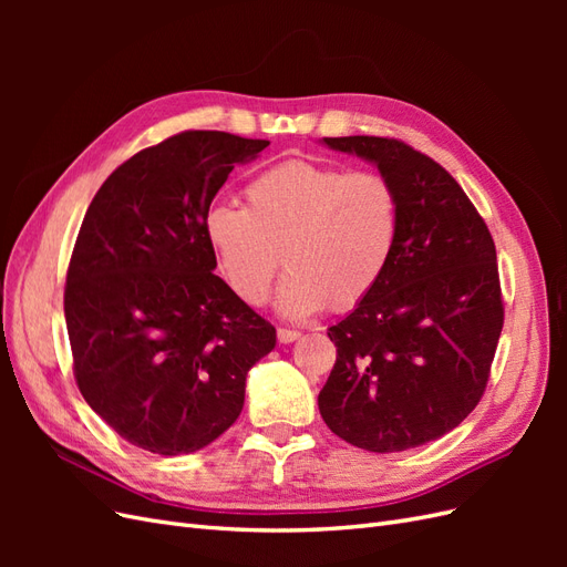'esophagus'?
<instances>
[{
    "label": "esophagus",
    "instance_id": "34e87169",
    "mask_svg": "<svg viewBox=\"0 0 567 567\" xmlns=\"http://www.w3.org/2000/svg\"><path fill=\"white\" fill-rule=\"evenodd\" d=\"M277 338H279V342H284V346H288V342H296V340L300 338V331L279 329V331H277Z\"/></svg>",
    "mask_w": 567,
    "mask_h": 567
}]
</instances>
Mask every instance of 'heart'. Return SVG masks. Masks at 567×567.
<instances>
[{"mask_svg":"<svg viewBox=\"0 0 567 567\" xmlns=\"http://www.w3.org/2000/svg\"><path fill=\"white\" fill-rule=\"evenodd\" d=\"M246 208L215 203L203 217L221 277L248 305H262L284 265L277 307L302 319L350 310L379 286L400 241V196L373 169L286 161L246 186Z\"/></svg>","mask_w":567,"mask_h":567,"instance_id":"b5f03b06","label":"heart"}]
</instances>
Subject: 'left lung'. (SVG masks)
Masks as SVG:
<instances>
[{"label": "left lung", "mask_w": 567, "mask_h": 567, "mask_svg": "<svg viewBox=\"0 0 567 567\" xmlns=\"http://www.w3.org/2000/svg\"><path fill=\"white\" fill-rule=\"evenodd\" d=\"M321 144L379 167L402 219L383 279L329 329L338 354L321 419L359 450H414L454 431L485 392L504 326L494 241L447 169L404 142Z\"/></svg>", "instance_id": "8db88e82"}]
</instances>
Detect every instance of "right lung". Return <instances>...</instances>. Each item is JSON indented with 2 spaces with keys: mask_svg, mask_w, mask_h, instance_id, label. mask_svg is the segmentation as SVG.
Masks as SVG:
<instances>
[{
  "mask_svg": "<svg viewBox=\"0 0 567 567\" xmlns=\"http://www.w3.org/2000/svg\"><path fill=\"white\" fill-rule=\"evenodd\" d=\"M269 142L182 132L101 184L65 279L75 379L94 414L161 456L208 447L238 419L277 329L215 271L203 217Z\"/></svg>",
  "mask_w": 567,
  "mask_h": 567,
  "instance_id": "1",
  "label": "right lung"
}]
</instances>
